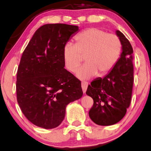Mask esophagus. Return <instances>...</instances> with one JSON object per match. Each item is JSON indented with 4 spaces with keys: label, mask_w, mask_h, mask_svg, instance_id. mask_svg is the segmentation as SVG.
<instances>
[{
    "label": "esophagus",
    "mask_w": 151,
    "mask_h": 151,
    "mask_svg": "<svg viewBox=\"0 0 151 151\" xmlns=\"http://www.w3.org/2000/svg\"><path fill=\"white\" fill-rule=\"evenodd\" d=\"M88 82L83 81L81 83V87H82V90H83V93H86V90H87V88H88Z\"/></svg>",
    "instance_id": "obj_1"
}]
</instances>
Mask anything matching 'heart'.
Returning a JSON list of instances; mask_svg holds the SVG:
<instances>
[{"label":"heart","instance_id":"1","mask_svg":"<svg viewBox=\"0 0 151 151\" xmlns=\"http://www.w3.org/2000/svg\"><path fill=\"white\" fill-rule=\"evenodd\" d=\"M75 44L67 43L63 50L65 67L73 73L85 57L86 64L78 68L76 76L88 79L110 73L120 59L122 43L118 35L98 28H91L76 36Z\"/></svg>","mask_w":151,"mask_h":151}]
</instances>
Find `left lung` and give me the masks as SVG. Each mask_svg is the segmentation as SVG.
<instances>
[{"label":"left lung","mask_w":151,"mask_h":151,"mask_svg":"<svg viewBox=\"0 0 151 151\" xmlns=\"http://www.w3.org/2000/svg\"><path fill=\"white\" fill-rule=\"evenodd\" d=\"M122 52L117 63L104 78L89 85L86 94L94 100L89 111L93 122L101 126L118 122L125 116L131 103L133 85V48L124 34L116 31Z\"/></svg>","instance_id":"obj_1"}]
</instances>
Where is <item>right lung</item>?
Instances as JSON below:
<instances>
[{
    "mask_svg": "<svg viewBox=\"0 0 151 151\" xmlns=\"http://www.w3.org/2000/svg\"><path fill=\"white\" fill-rule=\"evenodd\" d=\"M78 30L75 25L44 24L23 52L17 72V101L36 126L58 127L68 104L82 96L81 83L64 68L63 59L64 46Z\"/></svg>",
    "mask_w": 151,
    "mask_h": 151,
    "instance_id": "right-lung-1",
    "label": "right lung"
}]
</instances>
